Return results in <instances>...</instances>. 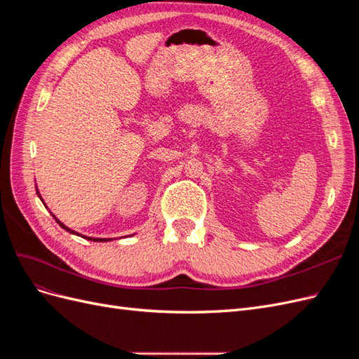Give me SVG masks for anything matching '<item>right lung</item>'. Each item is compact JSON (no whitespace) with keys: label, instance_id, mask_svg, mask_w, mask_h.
Segmentation results:
<instances>
[{"label":"right lung","instance_id":"1","mask_svg":"<svg viewBox=\"0 0 359 359\" xmlns=\"http://www.w3.org/2000/svg\"><path fill=\"white\" fill-rule=\"evenodd\" d=\"M39 196H40V194H39ZM53 219H55V215H53ZM57 220V223L62 227V229H66L67 232H70V233H76L74 231H72V229H69V227L67 226H64L58 219H55ZM76 235H78V233H76ZM83 238H86V240H90V241H97V243H103V241H109V240H107V238H90V236H83Z\"/></svg>","mask_w":359,"mask_h":359}]
</instances>
